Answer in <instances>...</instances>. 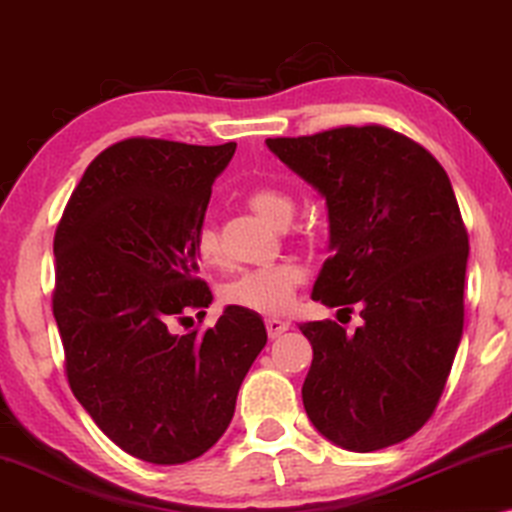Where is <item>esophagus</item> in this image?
I'll return each mask as SVG.
<instances>
[{
	"label": "esophagus",
	"mask_w": 512,
	"mask_h": 512,
	"mask_svg": "<svg viewBox=\"0 0 512 512\" xmlns=\"http://www.w3.org/2000/svg\"><path fill=\"white\" fill-rule=\"evenodd\" d=\"M265 331H268V335L272 340L279 338V335L289 331V321H282V319H268L265 321Z\"/></svg>",
	"instance_id": "34e87169"
}]
</instances>
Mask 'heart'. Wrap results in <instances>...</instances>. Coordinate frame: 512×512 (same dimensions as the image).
<instances>
[{
    "label": "heart",
    "instance_id": "obj_1",
    "mask_svg": "<svg viewBox=\"0 0 512 512\" xmlns=\"http://www.w3.org/2000/svg\"><path fill=\"white\" fill-rule=\"evenodd\" d=\"M249 207L268 219L275 226H286L296 212V202L289 193L272 186H258L247 195ZM193 249L202 263L219 265L223 263L221 233L212 219H205L193 233ZM305 272L300 265L282 261L265 268H251L235 275L223 286L221 296L228 305L242 307V310L256 314H282L291 307L298 286L303 284Z\"/></svg>",
    "mask_w": 512,
    "mask_h": 512
}]
</instances>
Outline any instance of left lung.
Instances as JSON below:
<instances>
[{"label":"left lung","mask_w":512,"mask_h":512,"mask_svg":"<svg viewBox=\"0 0 512 512\" xmlns=\"http://www.w3.org/2000/svg\"><path fill=\"white\" fill-rule=\"evenodd\" d=\"M326 198L333 251L312 300L352 312L354 333L307 321L303 405L321 436L352 452L410 438L436 410L464 331L468 233L443 165L384 125L265 139Z\"/></svg>","instance_id":"left-lung-1"}]
</instances>
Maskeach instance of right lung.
Returning <instances> with one entry per match:
<instances>
[{"label": "right lung", "instance_id": "add662e5", "mask_svg": "<svg viewBox=\"0 0 512 512\" xmlns=\"http://www.w3.org/2000/svg\"><path fill=\"white\" fill-rule=\"evenodd\" d=\"M235 146L111 144L55 230L53 317L69 387L123 452L149 464L198 459L223 436L268 342L263 319L233 305L207 331H174L212 303L193 233Z\"/></svg>", "mask_w": 512, "mask_h": 512}]
</instances>
